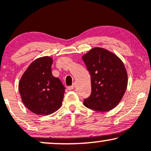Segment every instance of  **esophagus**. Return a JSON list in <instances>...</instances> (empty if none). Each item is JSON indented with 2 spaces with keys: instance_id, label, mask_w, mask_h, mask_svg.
I'll return each mask as SVG.
<instances>
[{
  "instance_id": "1",
  "label": "esophagus",
  "mask_w": 151,
  "mask_h": 151,
  "mask_svg": "<svg viewBox=\"0 0 151 151\" xmlns=\"http://www.w3.org/2000/svg\"><path fill=\"white\" fill-rule=\"evenodd\" d=\"M74 87H75V84H73L72 86H67V89H68L69 90H73L74 89Z\"/></svg>"
}]
</instances>
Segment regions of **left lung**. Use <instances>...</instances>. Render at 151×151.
<instances>
[{
  "instance_id": "left-lung-1",
  "label": "left lung",
  "mask_w": 151,
  "mask_h": 151,
  "mask_svg": "<svg viewBox=\"0 0 151 151\" xmlns=\"http://www.w3.org/2000/svg\"><path fill=\"white\" fill-rule=\"evenodd\" d=\"M91 75V93L84 100L86 107L96 111H109L122 99L127 88L125 66L115 54L94 47L82 56Z\"/></svg>"
}]
</instances>
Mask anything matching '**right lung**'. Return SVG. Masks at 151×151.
<instances>
[{
    "label": "right lung",
    "instance_id": "add662e5",
    "mask_svg": "<svg viewBox=\"0 0 151 151\" xmlns=\"http://www.w3.org/2000/svg\"><path fill=\"white\" fill-rule=\"evenodd\" d=\"M52 62L48 56L36 59L19 81V92L24 105L38 115H50L62 106L65 87L52 74Z\"/></svg>",
    "mask_w": 151,
    "mask_h": 151
}]
</instances>
